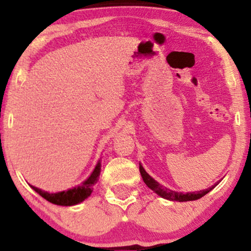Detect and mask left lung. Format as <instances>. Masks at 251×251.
Listing matches in <instances>:
<instances>
[{
    "mask_svg": "<svg viewBox=\"0 0 251 251\" xmlns=\"http://www.w3.org/2000/svg\"><path fill=\"white\" fill-rule=\"evenodd\" d=\"M139 171H140V175H142L143 177V180L145 181L146 185L149 186L150 189L153 190L157 195H159L160 197L165 198V200H169V201H196V200H200V198L203 197V196H205L208 192L211 191L212 189L215 188L217 184H215L214 186H211V188L206 189V190H203V191H197V192H186V194H183V192H176V191H172V190H170L168 188H165V186L160 185L158 181H155L153 178L151 177V176L148 175V172L144 170V168L142 165H140L139 168Z\"/></svg>",
    "mask_w": 251,
    "mask_h": 251,
    "instance_id": "1",
    "label": "left lung"
}]
</instances>
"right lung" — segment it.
I'll return each mask as SVG.
<instances>
[{
  "mask_svg": "<svg viewBox=\"0 0 251 251\" xmlns=\"http://www.w3.org/2000/svg\"><path fill=\"white\" fill-rule=\"evenodd\" d=\"M100 168H101V164L99 162L97 164L94 171L92 172L91 176H89L88 179L83 181L81 185L71 190H67V191L57 192V194H48V192L42 191V190L37 189L35 186H31V188L35 190L40 196H42L45 200H47L48 201H50V203L53 204H56V205H75V204L85 201L86 198L91 196L92 188H93V185L97 183L98 178H99Z\"/></svg>",
  "mask_w": 251,
  "mask_h": 251,
  "instance_id": "obj_1",
  "label": "right lung"
}]
</instances>
